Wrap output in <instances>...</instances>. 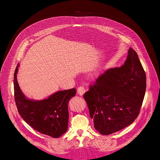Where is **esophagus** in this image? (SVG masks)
Listing matches in <instances>:
<instances>
[{
	"label": "esophagus",
	"instance_id": "esophagus-1",
	"mask_svg": "<svg viewBox=\"0 0 160 160\" xmlns=\"http://www.w3.org/2000/svg\"><path fill=\"white\" fill-rule=\"evenodd\" d=\"M85 88H84V87L83 86H80L78 88V94L80 95V96H82V95L85 93Z\"/></svg>",
	"mask_w": 160,
	"mask_h": 160
}]
</instances>
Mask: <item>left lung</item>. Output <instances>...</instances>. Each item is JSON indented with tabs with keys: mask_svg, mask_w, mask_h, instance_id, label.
Instances as JSON below:
<instances>
[{
	"mask_svg": "<svg viewBox=\"0 0 160 160\" xmlns=\"http://www.w3.org/2000/svg\"><path fill=\"white\" fill-rule=\"evenodd\" d=\"M146 87L144 70L130 48L124 64L107 70L84 94L94 128L107 135L131 124L140 113Z\"/></svg>",
	"mask_w": 160,
	"mask_h": 160,
	"instance_id": "1",
	"label": "left lung"
}]
</instances>
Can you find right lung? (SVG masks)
I'll use <instances>...</instances> for the list:
<instances>
[{"label":"right lung","instance_id":"1","mask_svg":"<svg viewBox=\"0 0 160 160\" xmlns=\"http://www.w3.org/2000/svg\"><path fill=\"white\" fill-rule=\"evenodd\" d=\"M17 65L13 78L14 99L20 116L40 133L59 138L67 131L68 103L76 93V89L59 91L42 100H29L20 90L17 81Z\"/></svg>","mask_w":160,"mask_h":160}]
</instances>
